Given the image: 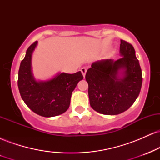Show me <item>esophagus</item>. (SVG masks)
Here are the masks:
<instances>
[{
    "label": "esophagus",
    "mask_w": 160,
    "mask_h": 160,
    "mask_svg": "<svg viewBox=\"0 0 160 160\" xmlns=\"http://www.w3.org/2000/svg\"><path fill=\"white\" fill-rule=\"evenodd\" d=\"M80 71H81V72H82V75H83V77H85L86 71H87V68H85V67H82V68L80 69Z\"/></svg>",
    "instance_id": "34e87169"
}]
</instances>
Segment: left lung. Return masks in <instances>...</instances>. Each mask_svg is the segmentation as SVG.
<instances>
[{
    "label": "left lung",
    "instance_id": "1",
    "mask_svg": "<svg viewBox=\"0 0 160 160\" xmlns=\"http://www.w3.org/2000/svg\"><path fill=\"white\" fill-rule=\"evenodd\" d=\"M120 41L121 58L114 62H95L86 74L91 107L103 114L116 115L126 111L141 91L142 73L135 49L127 41ZM120 69L124 70L122 78L118 77Z\"/></svg>",
    "mask_w": 160,
    "mask_h": 160
}]
</instances>
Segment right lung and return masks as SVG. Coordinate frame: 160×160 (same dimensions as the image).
I'll return each instance as SVG.
<instances>
[{
    "instance_id": "add662e5",
    "label": "right lung",
    "mask_w": 160,
    "mask_h": 160,
    "mask_svg": "<svg viewBox=\"0 0 160 160\" xmlns=\"http://www.w3.org/2000/svg\"><path fill=\"white\" fill-rule=\"evenodd\" d=\"M38 42L28 47L20 64L18 86L22 98L37 114L45 117L62 114L68 109L72 92L83 79L80 71L58 74L48 81L37 82L32 73V55Z\"/></svg>"
}]
</instances>
